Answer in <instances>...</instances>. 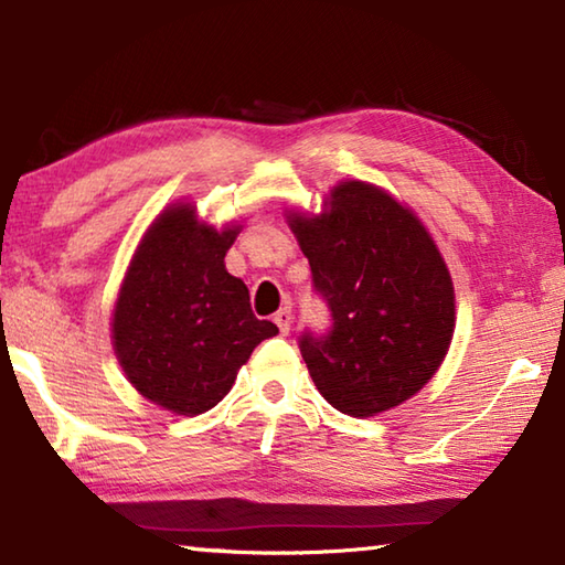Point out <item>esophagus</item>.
Returning a JSON list of instances; mask_svg holds the SVG:
<instances>
[{
    "instance_id": "obj_1",
    "label": "esophagus",
    "mask_w": 565,
    "mask_h": 565,
    "mask_svg": "<svg viewBox=\"0 0 565 565\" xmlns=\"http://www.w3.org/2000/svg\"><path fill=\"white\" fill-rule=\"evenodd\" d=\"M274 323L279 327L281 333H289L291 331V323H294V313L289 306H284V309H279L274 313Z\"/></svg>"
}]
</instances>
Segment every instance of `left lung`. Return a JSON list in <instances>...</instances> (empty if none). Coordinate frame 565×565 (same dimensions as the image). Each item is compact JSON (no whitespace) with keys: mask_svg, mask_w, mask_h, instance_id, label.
Returning a JSON list of instances; mask_svg holds the SVG:
<instances>
[{"mask_svg":"<svg viewBox=\"0 0 565 565\" xmlns=\"http://www.w3.org/2000/svg\"><path fill=\"white\" fill-rule=\"evenodd\" d=\"M327 299V337L299 347L319 394L341 414L396 408L441 366L456 327L448 266L408 206L369 181L347 179L321 214H286Z\"/></svg>","mask_w":565,"mask_h":565,"instance_id":"left-lung-1","label":"left lung"}]
</instances>
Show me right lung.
Segmentation results:
<instances>
[{"mask_svg": "<svg viewBox=\"0 0 565 565\" xmlns=\"http://www.w3.org/2000/svg\"><path fill=\"white\" fill-rule=\"evenodd\" d=\"M242 224L216 228L191 202L167 206L141 236L111 311V347L151 404L199 416L232 391L238 369L279 333L252 313L224 256Z\"/></svg>", "mask_w": 565, "mask_h": 565, "instance_id": "right-lung-1", "label": "right lung"}]
</instances>
